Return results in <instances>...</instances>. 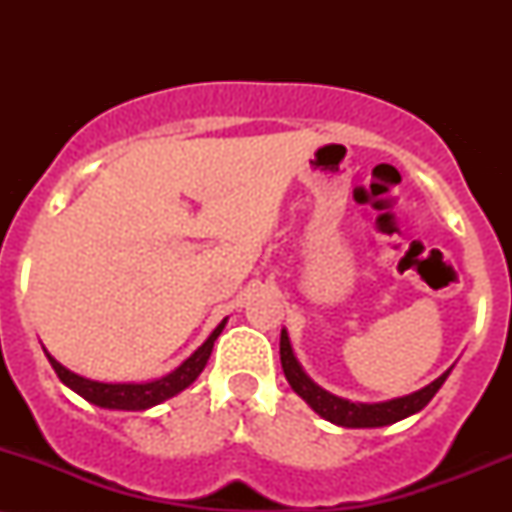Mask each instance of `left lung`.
I'll return each mask as SVG.
<instances>
[{"label": "left lung", "instance_id": "obj_1", "mask_svg": "<svg viewBox=\"0 0 512 512\" xmlns=\"http://www.w3.org/2000/svg\"><path fill=\"white\" fill-rule=\"evenodd\" d=\"M279 354L281 368H284V375L286 380H289L291 390L301 399H305V404H308L315 414H320L322 419L344 428H380L407 419V416L421 411L433 397H436V392L443 387L452 370L450 366L440 378L428 383L426 387H421V390L411 392V395L387 399V402H351V399L337 397L332 395V392H327L325 387L317 385L315 380L305 373L301 363H298L296 354H293L289 332L286 330H281Z\"/></svg>", "mask_w": 512, "mask_h": 512}]
</instances>
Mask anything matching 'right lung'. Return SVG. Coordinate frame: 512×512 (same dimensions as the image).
Instances as JSON below:
<instances>
[{"mask_svg": "<svg viewBox=\"0 0 512 512\" xmlns=\"http://www.w3.org/2000/svg\"><path fill=\"white\" fill-rule=\"evenodd\" d=\"M226 322H228V317H223L219 325H216V330L211 332L207 339H204V344L199 346L197 351H192V354L187 356L178 368L170 370V373L163 375V378L149 380V383H103V380L84 378V375L64 368L62 363L57 361V358H52L45 349L43 351H45V356H48L50 366L55 368L57 378H60L62 383L69 387V390H74L76 395L84 397L86 402L96 404V407H103V409L144 411V409L156 407V404L166 402V399H170V397L180 395L185 387H190L192 383H195V380L199 378V373H202L204 366H207L216 337L223 332Z\"/></svg>", "mask_w": 512, "mask_h": 512, "instance_id": "1", "label": "right lung"}]
</instances>
